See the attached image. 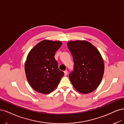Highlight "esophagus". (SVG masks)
I'll return each mask as SVG.
<instances>
[{"label": "esophagus", "mask_w": 124, "mask_h": 124, "mask_svg": "<svg viewBox=\"0 0 124 124\" xmlns=\"http://www.w3.org/2000/svg\"><path fill=\"white\" fill-rule=\"evenodd\" d=\"M64 76H67V74H68V71H67V70H65L64 71Z\"/></svg>", "instance_id": "1"}]
</instances>
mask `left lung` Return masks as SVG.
Segmentation results:
<instances>
[{"instance_id":"1","label":"left lung","mask_w":124,"mask_h":124,"mask_svg":"<svg viewBox=\"0 0 124 124\" xmlns=\"http://www.w3.org/2000/svg\"><path fill=\"white\" fill-rule=\"evenodd\" d=\"M67 47L72 55L74 70L69 78L75 89L82 94L94 91L101 83L105 66L101 54L90 43L70 41Z\"/></svg>"}]
</instances>
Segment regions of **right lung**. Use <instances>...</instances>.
<instances>
[{
  "label": "right lung",
  "mask_w": 124,
  "mask_h": 124,
  "mask_svg": "<svg viewBox=\"0 0 124 124\" xmlns=\"http://www.w3.org/2000/svg\"><path fill=\"white\" fill-rule=\"evenodd\" d=\"M62 45L60 41L44 40L29 52L25 63L27 80L39 93L49 94L56 88L64 76L59 69L54 54Z\"/></svg>",
  "instance_id": "right-lung-1"
}]
</instances>
